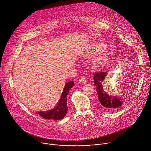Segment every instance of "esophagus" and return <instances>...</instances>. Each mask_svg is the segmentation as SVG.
<instances>
[{"instance_id":"esophagus-1","label":"esophagus","mask_w":151,"mask_h":151,"mask_svg":"<svg viewBox=\"0 0 151 151\" xmlns=\"http://www.w3.org/2000/svg\"><path fill=\"white\" fill-rule=\"evenodd\" d=\"M80 82L81 83H83V84H86V79L84 77H81L80 78Z\"/></svg>"}]
</instances>
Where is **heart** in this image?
<instances>
[{
  "label": "heart",
  "mask_w": 151,
  "mask_h": 151,
  "mask_svg": "<svg viewBox=\"0 0 151 151\" xmlns=\"http://www.w3.org/2000/svg\"><path fill=\"white\" fill-rule=\"evenodd\" d=\"M102 48H103V45H102L97 44L96 45H94L87 53H86L84 56L86 58H91L95 55L96 54H97ZM104 60V56L100 55L93 60V64L95 65H99L103 62Z\"/></svg>",
  "instance_id": "obj_1"
}]
</instances>
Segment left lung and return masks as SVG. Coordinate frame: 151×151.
Returning <instances> with one entry per match:
<instances>
[{"mask_svg": "<svg viewBox=\"0 0 151 151\" xmlns=\"http://www.w3.org/2000/svg\"><path fill=\"white\" fill-rule=\"evenodd\" d=\"M106 72L95 73L93 75L94 84L96 86V91L99 101V106L105 111H114L120 108L123 104L121 98L116 96L109 95L104 89L102 83L106 76Z\"/></svg>", "mask_w": 151, "mask_h": 151, "instance_id": "obj_1", "label": "left lung"}]
</instances>
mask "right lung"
Returning <instances> with one entry per match:
<instances>
[{"label": "right lung", "mask_w": 151, "mask_h": 151, "mask_svg": "<svg viewBox=\"0 0 151 151\" xmlns=\"http://www.w3.org/2000/svg\"><path fill=\"white\" fill-rule=\"evenodd\" d=\"M74 86V81H71L67 82L65 84L64 89L62 92L60 99L59 101L56 106L50 110L46 111H40L38 114L44 119H53V120H60L63 119L67 112V96L70 89Z\"/></svg>", "instance_id": "add662e5"}]
</instances>
